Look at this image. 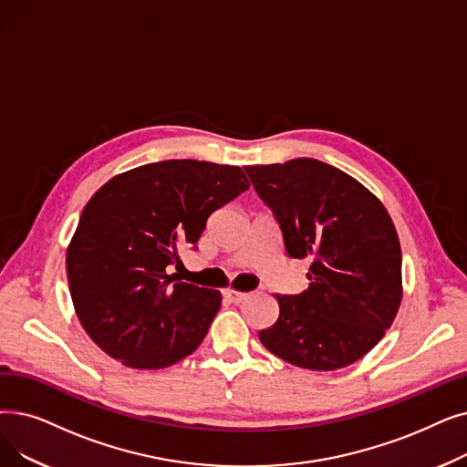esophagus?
<instances>
[{
  "label": "esophagus",
  "instance_id": "obj_1",
  "mask_svg": "<svg viewBox=\"0 0 467 467\" xmlns=\"http://www.w3.org/2000/svg\"><path fill=\"white\" fill-rule=\"evenodd\" d=\"M223 296H225V299H229L231 303H236V306H238V303L248 299V294H246V292H238V290H231V288L223 292Z\"/></svg>",
  "mask_w": 467,
  "mask_h": 467
}]
</instances>
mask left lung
<instances>
[{"label":"left lung","instance_id":"8db88e82","mask_svg":"<svg viewBox=\"0 0 467 467\" xmlns=\"http://www.w3.org/2000/svg\"><path fill=\"white\" fill-rule=\"evenodd\" d=\"M244 170L288 257L311 259L309 288L275 296L278 318L259 341L299 368L348 367L389 330L400 306L402 255L388 210L357 179L315 158Z\"/></svg>","mask_w":467,"mask_h":467}]
</instances>
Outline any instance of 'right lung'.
Masks as SVG:
<instances>
[{"mask_svg": "<svg viewBox=\"0 0 467 467\" xmlns=\"http://www.w3.org/2000/svg\"><path fill=\"white\" fill-rule=\"evenodd\" d=\"M250 189L238 166L164 160L112 177L86 204L67 252L76 315L89 337L139 370L166 368L206 337L221 294L168 267L208 217Z\"/></svg>", "mask_w": 467, "mask_h": 467, "instance_id": "obj_1", "label": "right lung"}]
</instances>
